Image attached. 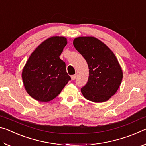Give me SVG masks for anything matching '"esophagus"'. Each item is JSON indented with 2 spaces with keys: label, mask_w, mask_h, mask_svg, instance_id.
<instances>
[{
  "label": "esophagus",
  "mask_w": 146,
  "mask_h": 146,
  "mask_svg": "<svg viewBox=\"0 0 146 146\" xmlns=\"http://www.w3.org/2000/svg\"><path fill=\"white\" fill-rule=\"evenodd\" d=\"M71 80H75V78H76V75H72V76H71Z\"/></svg>",
  "instance_id": "esophagus-1"
}]
</instances>
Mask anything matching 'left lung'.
<instances>
[{
  "mask_svg": "<svg viewBox=\"0 0 146 146\" xmlns=\"http://www.w3.org/2000/svg\"><path fill=\"white\" fill-rule=\"evenodd\" d=\"M73 43L90 70L88 82L81 89L83 96L95 103L108 100L117 91L123 78L122 68L114 53L93 36H79Z\"/></svg>",
  "mask_w": 146,
  "mask_h": 146,
  "instance_id": "8db88e82",
  "label": "left lung"
}]
</instances>
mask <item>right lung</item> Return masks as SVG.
<instances>
[{"label": "right lung", "mask_w": 146, "mask_h": 146, "mask_svg": "<svg viewBox=\"0 0 146 146\" xmlns=\"http://www.w3.org/2000/svg\"><path fill=\"white\" fill-rule=\"evenodd\" d=\"M68 43L64 36H51L32 52L22 71L26 92L42 102L52 100L71 80L66 64L60 58Z\"/></svg>", "instance_id": "1"}]
</instances>
